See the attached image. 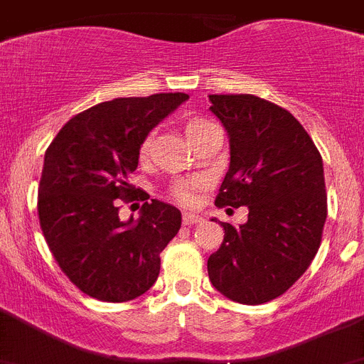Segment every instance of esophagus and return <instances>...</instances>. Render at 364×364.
<instances>
[{"instance_id":"esophagus-1","label":"esophagus","mask_w":364,"mask_h":364,"mask_svg":"<svg viewBox=\"0 0 364 364\" xmlns=\"http://www.w3.org/2000/svg\"><path fill=\"white\" fill-rule=\"evenodd\" d=\"M182 220H184V226H191V224H200L202 217L200 215H195V213H184Z\"/></svg>"}]
</instances>
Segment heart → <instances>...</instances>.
Masks as SVG:
<instances>
[{
  "label": "heart",
  "mask_w": 364,
  "mask_h": 364,
  "mask_svg": "<svg viewBox=\"0 0 364 364\" xmlns=\"http://www.w3.org/2000/svg\"><path fill=\"white\" fill-rule=\"evenodd\" d=\"M211 122L205 120V118H200V117H193L189 118L188 122H186V133H188L189 140H193V138L197 136L198 133H202V131L205 129V127H210ZM149 146H151V136H147L146 140L142 142V147H140V154H146L147 151H149ZM200 180H186V182H176L175 186H173V195H175L176 198H178L180 202H184V204H191L193 200H195V191H197V188H200Z\"/></svg>",
  "instance_id": "1"
}]
</instances>
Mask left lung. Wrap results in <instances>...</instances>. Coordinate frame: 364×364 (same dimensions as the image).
Instances as JSON below:
<instances>
[{
	"label": "left lung",
	"instance_id": "obj_1",
	"mask_svg": "<svg viewBox=\"0 0 364 364\" xmlns=\"http://www.w3.org/2000/svg\"><path fill=\"white\" fill-rule=\"evenodd\" d=\"M210 102L230 138V169L215 204L247 205L250 213L239 228L220 222L224 240L208 259V275L224 297L262 304L284 294L319 250L323 159L297 118L268 100L210 95Z\"/></svg>",
	"mask_w": 364,
	"mask_h": 364
}]
</instances>
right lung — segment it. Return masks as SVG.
Masks as SVG:
<instances>
[{"label": "right lung", "instance_id": "add662e5", "mask_svg": "<svg viewBox=\"0 0 364 364\" xmlns=\"http://www.w3.org/2000/svg\"><path fill=\"white\" fill-rule=\"evenodd\" d=\"M189 96L160 92L114 98L70 118L45 151L38 189L43 237L62 272L83 294L133 301L160 273V253L178 233L182 213L151 198L140 217L122 222L118 200L136 195L127 176L149 131Z\"/></svg>", "mask_w": 364, "mask_h": 364}]
</instances>
